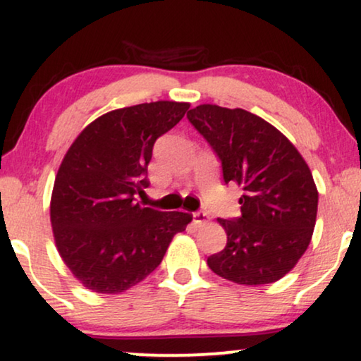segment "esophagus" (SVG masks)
<instances>
[{
    "label": "esophagus",
    "instance_id": "1",
    "mask_svg": "<svg viewBox=\"0 0 361 361\" xmlns=\"http://www.w3.org/2000/svg\"><path fill=\"white\" fill-rule=\"evenodd\" d=\"M194 221H195V224H199V225L207 224V221H209V214H207V212H204V210L195 212V214H194Z\"/></svg>",
    "mask_w": 361,
    "mask_h": 361
}]
</instances>
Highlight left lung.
Wrapping results in <instances>:
<instances>
[{"label": "left lung", "instance_id": "left-lung-1", "mask_svg": "<svg viewBox=\"0 0 361 361\" xmlns=\"http://www.w3.org/2000/svg\"><path fill=\"white\" fill-rule=\"evenodd\" d=\"M220 159L224 182L243 187L241 215L219 219L226 246L207 264L236 284L283 278L312 238L319 194L312 172L288 137L241 108L199 105L187 113Z\"/></svg>", "mask_w": 361, "mask_h": 361}]
</instances>
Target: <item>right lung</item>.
<instances>
[{"label": "right lung", "mask_w": 361, "mask_h": 361, "mask_svg": "<svg viewBox=\"0 0 361 361\" xmlns=\"http://www.w3.org/2000/svg\"><path fill=\"white\" fill-rule=\"evenodd\" d=\"M189 103L152 102L106 113L68 147L51 199L54 238L63 263L93 293L118 294L149 276L172 236L192 215L162 212L136 200L159 136Z\"/></svg>", "instance_id": "right-lung-1"}]
</instances>
